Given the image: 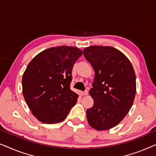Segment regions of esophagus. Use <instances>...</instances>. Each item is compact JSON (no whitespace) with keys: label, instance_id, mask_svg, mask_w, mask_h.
Segmentation results:
<instances>
[{"label":"esophagus","instance_id":"34e87169","mask_svg":"<svg viewBox=\"0 0 156 156\" xmlns=\"http://www.w3.org/2000/svg\"><path fill=\"white\" fill-rule=\"evenodd\" d=\"M88 91H82V95L83 96H87L88 95Z\"/></svg>","mask_w":156,"mask_h":156}]
</instances>
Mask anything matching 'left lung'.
<instances>
[{
	"mask_svg": "<svg viewBox=\"0 0 156 156\" xmlns=\"http://www.w3.org/2000/svg\"><path fill=\"white\" fill-rule=\"evenodd\" d=\"M95 72L89 94L94 105L87 110L89 124L97 131L114 128L124 119L136 95V74L129 59L112 47L90 46L83 50Z\"/></svg>",
	"mask_w": 156,
	"mask_h": 156,
	"instance_id": "8db88e82",
	"label": "left lung"
}]
</instances>
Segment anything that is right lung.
I'll use <instances>...</instances> for the list:
<instances>
[{"mask_svg": "<svg viewBox=\"0 0 156 156\" xmlns=\"http://www.w3.org/2000/svg\"><path fill=\"white\" fill-rule=\"evenodd\" d=\"M82 55L75 47L44 50L28 64L23 75V94L34 116L44 123L64 121L77 101L70 89L72 68Z\"/></svg>", "mask_w": 156, "mask_h": 156, "instance_id": "right-lung-1", "label": "right lung"}]
</instances>
